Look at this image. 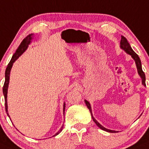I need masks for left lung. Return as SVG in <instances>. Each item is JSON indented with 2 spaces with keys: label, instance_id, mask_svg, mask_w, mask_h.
<instances>
[{
  "label": "left lung",
  "instance_id": "1",
  "mask_svg": "<svg viewBox=\"0 0 149 149\" xmlns=\"http://www.w3.org/2000/svg\"><path fill=\"white\" fill-rule=\"evenodd\" d=\"M120 48H122L123 50H124V51H126V52L128 54L131 55V57H132L133 58H134V60L135 61L136 65V68H137V70H138V73H139V76H141V79H142V84H143V86H146V76H145L144 72H143V70H142L141 62L140 58H139V56H138V55L136 54V53L134 52V51H133V49L131 48V46H130V44L128 43L127 39H126L124 36H121V40H120ZM85 103H86V104L88 109L89 111H90L91 114V116H92V118H93V121L95 122V124H96L97 126H98V127L101 128V129L103 130V131H107V132H110V133H116V132H118V131H112V130L107 129V128H104L103 126H101V125L100 124V123H98V122L97 121V120H95L94 118H93V115H92L91 107L90 103H89L88 101H87L86 100H85Z\"/></svg>",
  "mask_w": 149,
  "mask_h": 149
}]
</instances>
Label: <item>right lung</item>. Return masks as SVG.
<instances>
[{
	"label": "right lung",
	"mask_w": 149,
	"mask_h": 149,
	"mask_svg": "<svg viewBox=\"0 0 149 149\" xmlns=\"http://www.w3.org/2000/svg\"><path fill=\"white\" fill-rule=\"evenodd\" d=\"M32 36H33V34H29L28 36H26L24 39H23V41L21 42V45H20L19 47L18 48V49H17L16 51H15V54H14L11 60H10V61L9 62L7 68H6V73H5V83H4L3 87V93L4 98H5V106H6V113H7V115L8 116H9V115H8V104H7V93H8V88L9 80H10V70H11L13 63L15 61V60H17V59L18 58V57H19V56H21V55L23 54V53L24 52L26 49H27L28 46H29V45L31 43V40H32ZM65 103H64L63 113H64V111H65ZM63 126L61 128V129L58 131V133H56V134H55L54 136H56V135H58V134L59 133L62 131Z\"/></svg>",
	"instance_id": "add662e5"
}]
</instances>
